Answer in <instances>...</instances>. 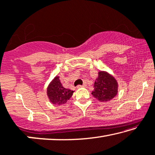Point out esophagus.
Segmentation results:
<instances>
[{
  "instance_id": "obj_1",
  "label": "esophagus",
  "mask_w": 155,
  "mask_h": 155,
  "mask_svg": "<svg viewBox=\"0 0 155 155\" xmlns=\"http://www.w3.org/2000/svg\"><path fill=\"white\" fill-rule=\"evenodd\" d=\"M85 86H86V85H85V84H83L82 85H77V88H80V87H85Z\"/></svg>"
}]
</instances>
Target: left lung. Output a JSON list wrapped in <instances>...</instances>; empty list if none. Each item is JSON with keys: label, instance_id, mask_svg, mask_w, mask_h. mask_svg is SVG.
I'll list each match as a JSON object with an SVG mask.
<instances>
[{"label": "left lung", "instance_id": "obj_1", "mask_svg": "<svg viewBox=\"0 0 155 155\" xmlns=\"http://www.w3.org/2000/svg\"><path fill=\"white\" fill-rule=\"evenodd\" d=\"M117 92V84L115 78L108 73L100 71L94 84L92 94L101 101H109Z\"/></svg>", "mask_w": 155, "mask_h": 155}]
</instances>
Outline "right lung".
Wrapping results in <instances>:
<instances>
[{
	"label": "right lung",
	"mask_w": 155,
	"mask_h": 155,
	"mask_svg": "<svg viewBox=\"0 0 155 155\" xmlns=\"http://www.w3.org/2000/svg\"><path fill=\"white\" fill-rule=\"evenodd\" d=\"M73 92L70 89L64 88L58 77L52 81L47 88L48 97L54 104L61 105L66 103L72 95Z\"/></svg>",
	"instance_id": "obj_1"
}]
</instances>
